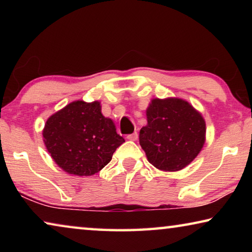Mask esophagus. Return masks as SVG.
<instances>
[{
  "instance_id": "34e87169",
  "label": "esophagus",
  "mask_w": 252,
  "mask_h": 252,
  "mask_svg": "<svg viewBox=\"0 0 252 252\" xmlns=\"http://www.w3.org/2000/svg\"><path fill=\"white\" fill-rule=\"evenodd\" d=\"M126 139H127V140H131V141H135V140L138 139V132H133V133L127 134Z\"/></svg>"
}]
</instances>
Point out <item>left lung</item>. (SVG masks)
Segmentation results:
<instances>
[{"mask_svg":"<svg viewBox=\"0 0 252 252\" xmlns=\"http://www.w3.org/2000/svg\"><path fill=\"white\" fill-rule=\"evenodd\" d=\"M140 130V146L149 162L163 171H179L199 155L206 138L201 114L181 99H155Z\"/></svg>","mask_w":252,"mask_h":252,"instance_id":"left-lung-1","label":"left lung"}]
</instances>
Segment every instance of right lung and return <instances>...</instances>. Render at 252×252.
Segmentation results:
<instances>
[{"mask_svg": "<svg viewBox=\"0 0 252 252\" xmlns=\"http://www.w3.org/2000/svg\"><path fill=\"white\" fill-rule=\"evenodd\" d=\"M45 147L60 168L75 176H92L104 168L125 142L100 102L75 101L51 116L43 130Z\"/></svg>", "mask_w": 252, "mask_h": 252, "instance_id": "add662e5", "label": "right lung"}]
</instances>
